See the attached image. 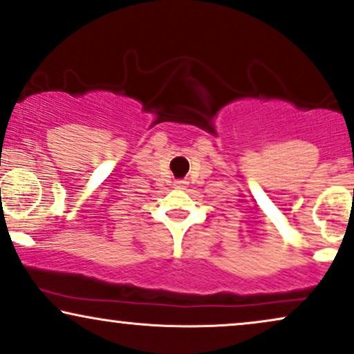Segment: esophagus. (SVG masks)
<instances>
[{
    "label": "esophagus",
    "instance_id": "1",
    "mask_svg": "<svg viewBox=\"0 0 354 354\" xmlns=\"http://www.w3.org/2000/svg\"><path fill=\"white\" fill-rule=\"evenodd\" d=\"M174 185H176V188H185L187 182L185 180H177L176 183H174Z\"/></svg>",
    "mask_w": 354,
    "mask_h": 354
}]
</instances>
